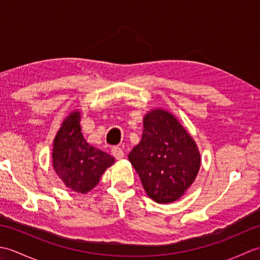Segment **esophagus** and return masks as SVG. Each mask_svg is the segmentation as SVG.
Instances as JSON below:
<instances>
[{
  "instance_id": "1",
  "label": "esophagus",
  "mask_w": 260,
  "mask_h": 260,
  "mask_svg": "<svg viewBox=\"0 0 260 260\" xmlns=\"http://www.w3.org/2000/svg\"><path fill=\"white\" fill-rule=\"evenodd\" d=\"M112 155L116 158V159H121L124 157V152H123V150H121L120 147H118V146H114L113 148H112Z\"/></svg>"
}]
</instances>
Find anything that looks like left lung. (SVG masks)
I'll return each instance as SVG.
<instances>
[{"label": "left lung", "instance_id": "1", "mask_svg": "<svg viewBox=\"0 0 260 260\" xmlns=\"http://www.w3.org/2000/svg\"><path fill=\"white\" fill-rule=\"evenodd\" d=\"M128 159L147 196L157 203L178 200L193 183L201 162L192 137L163 109L145 116L142 140Z\"/></svg>", "mask_w": 260, "mask_h": 260}]
</instances>
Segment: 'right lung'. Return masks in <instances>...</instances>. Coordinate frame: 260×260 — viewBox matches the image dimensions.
<instances>
[{
	"label": "right lung",
	"mask_w": 260,
	"mask_h": 260,
	"mask_svg": "<svg viewBox=\"0 0 260 260\" xmlns=\"http://www.w3.org/2000/svg\"><path fill=\"white\" fill-rule=\"evenodd\" d=\"M80 114L71 113L53 142V168L69 189L87 193L95 187L115 158L90 146L80 132Z\"/></svg>",
	"instance_id": "1"
}]
</instances>
